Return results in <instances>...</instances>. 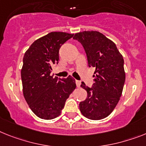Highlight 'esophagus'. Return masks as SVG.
Masks as SVG:
<instances>
[{"instance_id":"esophagus-1","label":"esophagus","mask_w":146,"mask_h":146,"mask_svg":"<svg viewBox=\"0 0 146 146\" xmlns=\"http://www.w3.org/2000/svg\"><path fill=\"white\" fill-rule=\"evenodd\" d=\"M76 86L78 87V88H79L81 85V82L79 80H76Z\"/></svg>"}]
</instances>
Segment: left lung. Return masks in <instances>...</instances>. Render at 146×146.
<instances>
[{
	"instance_id": "1",
	"label": "left lung",
	"mask_w": 146,
	"mask_h": 146,
	"mask_svg": "<svg viewBox=\"0 0 146 146\" xmlns=\"http://www.w3.org/2000/svg\"><path fill=\"white\" fill-rule=\"evenodd\" d=\"M73 39L82 45L88 67L96 68L91 88L82 82L86 100L79 103L83 116L99 120L111 114L122 95L125 80L124 59L114 43L97 31L76 33Z\"/></svg>"
}]
</instances>
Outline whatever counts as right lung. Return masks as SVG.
I'll use <instances>...</instances> for the list:
<instances>
[{
	"mask_svg": "<svg viewBox=\"0 0 146 146\" xmlns=\"http://www.w3.org/2000/svg\"><path fill=\"white\" fill-rule=\"evenodd\" d=\"M73 34L52 32L37 39L23 58L21 80L26 101L39 118L52 119L61 114L67 99L76 88L75 79L53 78L51 66L58 63L59 49Z\"/></svg>",
	"mask_w": 146,
	"mask_h": 146,
	"instance_id": "obj_1",
	"label": "right lung"
}]
</instances>
